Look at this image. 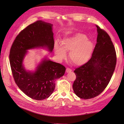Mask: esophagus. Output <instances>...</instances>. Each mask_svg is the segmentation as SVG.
I'll return each instance as SVG.
<instances>
[{
    "label": "esophagus",
    "mask_w": 124,
    "mask_h": 124,
    "mask_svg": "<svg viewBox=\"0 0 124 124\" xmlns=\"http://www.w3.org/2000/svg\"><path fill=\"white\" fill-rule=\"evenodd\" d=\"M71 71H72V70H71L70 68H67V69H66V72H67V73H70V72H71Z\"/></svg>",
    "instance_id": "esophagus-1"
}]
</instances>
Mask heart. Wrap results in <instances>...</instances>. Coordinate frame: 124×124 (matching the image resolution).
Returning <instances> with one entry per match:
<instances>
[{
	"label": "heart",
	"mask_w": 124,
	"mask_h": 124,
	"mask_svg": "<svg viewBox=\"0 0 124 124\" xmlns=\"http://www.w3.org/2000/svg\"><path fill=\"white\" fill-rule=\"evenodd\" d=\"M55 54L58 59L62 60L66 57V52H70L69 59L74 65L81 66L86 63L92 56L93 44L86 35L77 34L72 37L64 39L61 45L55 44Z\"/></svg>",
	"instance_id": "1"
}]
</instances>
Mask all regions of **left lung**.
Here are the masks:
<instances>
[{
    "instance_id": "8db88e82",
    "label": "left lung",
    "mask_w": 124,
    "mask_h": 124,
    "mask_svg": "<svg viewBox=\"0 0 124 124\" xmlns=\"http://www.w3.org/2000/svg\"><path fill=\"white\" fill-rule=\"evenodd\" d=\"M97 28L96 44L90 60L74 71L76 78L73 84L75 94L90 99L105 90L116 67V57L114 46L107 32Z\"/></svg>"
}]
</instances>
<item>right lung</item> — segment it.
<instances>
[{"label": "right lung", "instance_id": "1", "mask_svg": "<svg viewBox=\"0 0 124 124\" xmlns=\"http://www.w3.org/2000/svg\"><path fill=\"white\" fill-rule=\"evenodd\" d=\"M53 24L42 21L31 24L22 31L13 43L9 62L16 85L31 98L43 100L49 97L55 88V80L63 76L66 68L62 65L44 58L34 71L25 69L23 61L28 50L54 49Z\"/></svg>", "mask_w": 124, "mask_h": 124}]
</instances>
